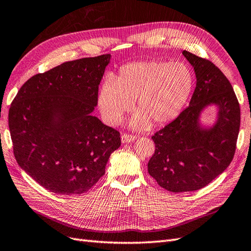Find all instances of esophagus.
I'll use <instances>...</instances> for the list:
<instances>
[{"label": "esophagus", "instance_id": "1", "mask_svg": "<svg viewBox=\"0 0 251 251\" xmlns=\"http://www.w3.org/2000/svg\"><path fill=\"white\" fill-rule=\"evenodd\" d=\"M135 135L133 134H129V133H123L122 134L121 137V140H122V143H129V142H132L135 140Z\"/></svg>", "mask_w": 251, "mask_h": 251}]
</instances>
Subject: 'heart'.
I'll list each match as a JSON object with an SVG mask.
<instances>
[{
    "mask_svg": "<svg viewBox=\"0 0 251 251\" xmlns=\"http://www.w3.org/2000/svg\"><path fill=\"white\" fill-rule=\"evenodd\" d=\"M195 77L181 62L137 61L122 66L118 75L107 76L98 91L102 118L116 125L129 111L135 100L131 126L146 129L150 123L161 126L178 117L191 95Z\"/></svg>",
    "mask_w": 251,
    "mask_h": 251,
    "instance_id": "b5f03b06",
    "label": "heart"
}]
</instances>
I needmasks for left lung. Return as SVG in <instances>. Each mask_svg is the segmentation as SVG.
I'll list each match as a JSON object with an SVG mask.
<instances>
[{
    "label": "left lung",
    "mask_w": 251,
    "mask_h": 251,
    "mask_svg": "<svg viewBox=\"0 0 251 251\" xmlns=\"http://www.w3.org/2000/svg\"><path fill=\"white\" fill-rule=\"evenodd\" d=\"M195 69L197 86L189 106L151 139L154 153L148 174L171 192L201 189L229 166L235 152L241 110L232 86L224 74L207 59L184 50ZM218 106L217 123L202 128L199 114L206 105Z\"/></svg>",
    "instance_id": "1"
}]
</instances>
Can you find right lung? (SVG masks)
I'll return each instance as SVG.
<instances>
[{"mask_svg":"<svg viewBox=\"0 0 251 251\" xmlns=\"http://www.w3.org/2000/svg\"><path fill=\"white\" fill-rule=\"evenodd\" d=\"M110 54L84 58L38 74L20 88L8 125L20 167L45 189L82 195L105 175L120 132L91 112Z\"/></svg>","mask_w":251,"mask_h":251,"instance_id":"right-lung-1","label":"right lung"}]
</instances>
